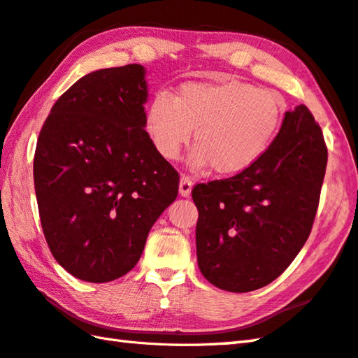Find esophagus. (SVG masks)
Wrapping results in <instances>:
<instances>
[{"label": "esophagus", "mask_w": 358, "mask_h": 358, "mask_svg": "<svg viewBox=\"0 0 358 358\" xmlns=\"http://www.w3.org/2000/svg\"><path fill=\"white\" fill-rule=\"evenodd\" d=\"M192 191V180L187 177V175H181L180 178V189L178 192L181 196H189Z\"/></svg>", "instance_id": "34e87169"}]
</instances>
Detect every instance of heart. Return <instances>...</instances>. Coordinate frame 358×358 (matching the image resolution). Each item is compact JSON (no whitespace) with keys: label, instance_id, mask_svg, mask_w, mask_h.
Masks as SVG:
<instances>
[{"label":"heart","instance_id":"heart-1","mask_svg":"<svg viewBox=\"0 0 358 358\" xmlns=\"http://www.w3.org/2000/svg\"><path fill=\"white\" fill-rule=\"evenodd\" d=\"M286 101L275 90L240 80L189 81L175 98L157 94L146 112V129L157 150L175 159L194 132L192 169L212 164L222 175L246 171L275 140Z\"/></svg>","mask_w":358,"mask_h":358}]
</instances>
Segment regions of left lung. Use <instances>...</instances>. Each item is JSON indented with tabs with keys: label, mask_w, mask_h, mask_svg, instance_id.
Instances as JSON below:
<instances>
[{
	"label": "left lung",
	"mask_w": 358,
	"mask_h": 358,
	"mask_svg": "<svg viewBox=\"0 0 358 358\" xmlns=\"http://www.w3.org/2000/svg\"><path fill=\"white\" fill-rule=\"evenodd\" d=\"M328 163L322 129L306 106L285 113L263 157L231 178L196 185V260L209 283L229 292L260 289L305 245Z\"/></svg>",
	"instance_id": "left-lung-1"
}]
</instances>
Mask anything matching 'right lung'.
Returning a JSON list of instances; mask_svg holds the SVG:
<instances>
[{
    "instance_id": "obj_1",
    "label": "right lung",
    "mask_w": 358,
    "mask_h": 358,
    "mask_svg": "<svg viewBox=\"0 0 358 358\" xmlns=\"http://www.w3.org/2000/svg\"><path fill=\"white\" fill-rule=\"evenodd\" d=\"M146 69L94 71L58 98L38 136L35 194L55 260L83 281L138 263L150 227L178 194V173L146 127Z\"/></svg>"
}]
</instances>
